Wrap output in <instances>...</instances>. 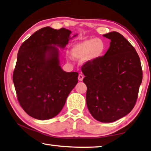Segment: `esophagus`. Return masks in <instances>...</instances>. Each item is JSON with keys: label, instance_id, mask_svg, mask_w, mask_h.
Instances as JSON below:
<instances>
[{"label": "esophagus", "instance_id": "1", "mask_svg": "<svg viewBox=\"0 0 151 151\" xmlns=\"http://www.w3.org/2000/svg\"><path fill=\"white\" fill-rule=\"evenodd\" d=\"M83 79H84V76L82 75V74H79V76H78V80L79 81H82Z\"/></svg>", "mask_w": 151, "mask_h": 151}]
</instances>
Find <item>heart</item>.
Returning a JSON list of instances; mask_svg holds the SVG:
<instances>
[{
  "mask_svg": "<svg viewBox=\"0 0 151 151\" xmlns=\"http://www.w3.org/2000/svg\"><path fill=\"white\" fill-rule=\"evenodd\" d=\"M106 49V43L101 39H90L74 44L70 53L75 59L83 58L85 63H92L101 58Z\"/></svg>",
  "mask_w": 151,
  "mask_h": 151,
  "instance_id": "obj_1",
  "label": "heart"
}]
</instances>
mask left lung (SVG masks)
Returning a JSON list of instances; mask_svg holds the SVG:
<instances>
[{
	"label": "left lung",
	"mask_w": 151,
	"mask_h": 151,
	"mask_svg": "<svg viewBox=\"0 0 151 151\" xmlns=\"http://www.w3.org/2000/svg\"><path fill=\"white\" fill-rule=\"evenodd\" d=\"M110 45L104 56L82 67L87 86L86 105L94 119L112 123L128 114L137 101L142 80L140 60L119 32L104 35Z\"/></svg>",
	"instance_id": "1"
}]
</instances>
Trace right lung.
<instances>
[{
  "mask_svg": "<svg viewBox=\"0 0 151 151\" xmlns=\"http://www.w3.org/2000/svg\"><path fill=\"white\" fill-rule=\"evenodd\" d=\"M71 33L65 28L44 27L19 47L13 82L19 104L32 118L47 120L56 116L77 84L78 73L63 70L56 47L64 48Z\"/></svg>",
  "mask_w": 151,
  "mask_h": 151,
  "instance_id": "obj_1",
  "label": "right lung"
}]
</instances>
